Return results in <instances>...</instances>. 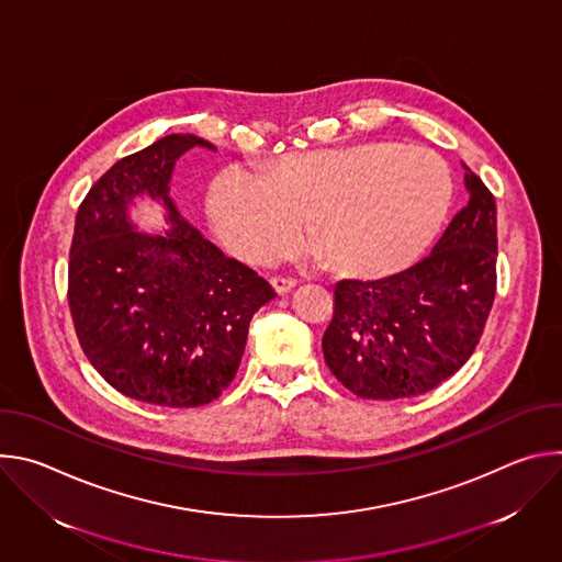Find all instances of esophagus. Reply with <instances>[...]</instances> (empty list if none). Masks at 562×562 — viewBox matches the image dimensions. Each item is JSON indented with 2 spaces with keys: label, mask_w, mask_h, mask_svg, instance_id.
I'll use <instances>...</instances> for the list:
<instances>
[{
  "label": "esophagus",
  "mask_w": 562,
  "mask_h": 562,
  "mask_svg": "<svg viewBox=\"0 0 562 562\" xmlns=\"http://www.w3.org/2000/svg\"><path fill=\"white\" fill-rule=\"evenodd\" d=\"M271 286L276 289V293L284 295V293H289L295 286V282L289 280V278H271Z\"/></svg>",
  "instance_id": "1"
}]
</instances>
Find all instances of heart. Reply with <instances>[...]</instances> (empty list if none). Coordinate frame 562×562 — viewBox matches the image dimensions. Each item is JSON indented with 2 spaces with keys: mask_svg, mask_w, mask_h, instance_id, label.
<instances>
[{
  "mask_svg": "<svg viewBox=\"0 0 562 562\" xmlns=\"http://www.w3.org/2000/svg\"><path fill=\"white\" fill-rule=\"evenodd\" d=\"M453 184L423 146L349 144L282 155L262 176L231 167L209 191L224 247L247 262L291 249L304 226L327 262L353 276L412 265L438 235Z\"/></svg>",
  "mask_w": 562,
  "mask_h": 562,
  "instance_id": "b5f03b06",
  "label": "heart"
}]
</instances>
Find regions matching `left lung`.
Masks as SVG:
<instances>
[{"instance_id":"obj_1","label":"left lung","mask_w":562,"mask_h":562,"mask_svg":"<svg viewBox=\"0 0 562 562\" xmlns=\"http://www.w3.org/2000/svg\"><path fill=\"white\" fill-rule=\"evenodd\" d=\"M464 189L467 206L431 256L382 280L336 284L323 351L331 373L356 395L395 400L427 393L451 378L480 342L496 295V200L467 167Z\"/></svg>"}]
</instances>
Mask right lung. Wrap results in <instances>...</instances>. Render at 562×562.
Wrapping results in <instances>:
<instances>
[{"label":"right lung","instance_id":"add662e5","mask_svg":"<svg viewBox=\"0 0 562 562\" xmlns=\"http://www.w3.org/2000/svg\"><path fill=\"white\" fill-rule=\"evenodd\" d=\"M198 135H167L122 157L87 193L75 217L68 304L87 358L120 393L157 407L215 400L243 360L256 311L276 291L226 258L169 195L178 159ZM153 199L165 234L139 232L127 209Z\"/></svg>","mask_w":562,"mask_h":562}]
</instances>
